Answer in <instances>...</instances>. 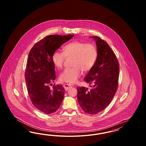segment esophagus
Returning a JSON list of instances; mask_svg holds the SVG:
<instances>
[{
  "mask_svg": "<svg viewBox=\"0 0 146 146\" xmlns=\"http://www.w3.org/2000/svg\"><path fill=\"white\" fill-rule=\"evenodd\" d=\"M63 87H64V88L65 90L66 91L68 90H69L70 89V88H72V85H69V84H64V85H63Z\"/></svg>",
  "mask_w": 146,
  "mask_h": 146,
  "instance_id": "34e87169",
  "label": "esophagus"
}]
</instances>
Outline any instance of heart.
<instances>
[{
	"mask_svg": "<svg viewBox=\"0 0 146 146\" xmlns=\"http://www.w3.org/2000/svg\"><path fill=\"white\" fill-rule=\"evenodd\" d=\"M63 52L55 51L51 57L52 62L57 68H61L66 58H72V67L66 68L60 76V80L67 83L76 82L82 70L88 72L94 66L98 52L96 46L91 43L79 41L70 42L63 47Z\"/></svg>",
	"mask_w": 146,
	"mask_h": 146,
	"instance_id": "heart-1",
	"label": "heart"
}]
</instances>
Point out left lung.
<instances>
[{"instance_id":"left-lung-1","label":"left lung","mask_w":146,"mask_h":146,"mask_svg":"<svg viewBox=\"0 0 146 146\" xmlns=\"http://www.w3.org/2000/svg\"><path fill=\"white\" fill-rule=\"evenodd\" d=\"M97 46V60L84 78L91 88H77L78 103L84 111L96 114L110 104L118 88L119 65L117 58L108 44L97 36H92Z\"/></svg>"}]
</instances>
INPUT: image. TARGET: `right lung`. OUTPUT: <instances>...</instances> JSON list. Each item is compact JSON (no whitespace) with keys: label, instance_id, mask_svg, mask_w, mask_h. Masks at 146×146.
I'll return each mask as SVG.
<instances>
[{"label":"right lung","instance_id":"obj_1","mask_svg":"<svg viewBox=\"0 0 146 146\" xmlns=\"http://www.w3.org/2000/svg\"><path fill=\"white\" fill-rule=\"evenodd\" d=\"M73 35H51L37 42L29 51L25 80L32 103L45 114L55 112L62 104L64 89L62 85H49L55 80V66L52 62L53 53Z\"/></svg>","mask_w":146,"mask_h":146}]
</instances>
